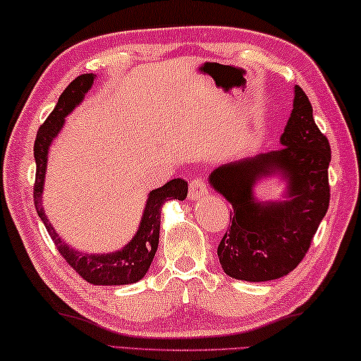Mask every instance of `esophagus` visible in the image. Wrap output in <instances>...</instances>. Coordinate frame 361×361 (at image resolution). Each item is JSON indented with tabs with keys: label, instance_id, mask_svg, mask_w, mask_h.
<instances>
[{
	"label": "esophagus",
	"instance_id": "esophagus-1",
	"mask_svg": "<svg viewBox=\"0 0 361 361\" xmlns=\"http://www.w3.org/2000/svg\"><path fill=\"white\" fill-rule=\"evenodd\" d=\"M206 193H207V187L201 177H197V179L190 180V184H188V200L192 201L200 200L201 197H204Z\"/></svg>",
	"mask_w": 361,
	"mask_h": 361
}]
</instances>
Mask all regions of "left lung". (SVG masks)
<instances>
[{"label":"left lung","mask_w":361,"mask_h":361,"mask_svg":"<svg viewBox=\"0 0 361 361\" xmlns=\"http://www.w3.org/2000/svg\"><path fill=\"white\" fill-rule=\"evenodd\" d=\"M279 150L220 164L209 184L231 204V226L217 255L226 274L247 282L287 276L305 258L330 204V142L315 125L312 106L295 85L293 109L281 135ZM279 176L282 200L255 197L257 181Z\"/></svg>","instance_id":"left-lung-1"}]
</instances>
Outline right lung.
I'll use <instances>...</instances> for the list:
<instances>
[{
    "mask_svg": "<svg viewBox=\"0 0 361 361\" xmlns=\"http://www.w3.org/2000/svg\"><path fill=\"white\" fill-rule=\"evenodd\" d=\"M94 79H97L94 74H82L75 78L60 94L55 109L50 112L46 122L37 130L35 141V204L37 216L41 217L60 255L82 279L93 283V286H126V283L141 281L149 271L152 260H154L158 249V238H160L161 206L169 200L184 201L187 198L188 185L184 179H173L163 187L152 190L149 193L147 203L144 206L136 235L120 250L109 252V254H87V252L73 249L71 245L63 241L52 224L49 222L42 207L49 149L65 125V118L74 111L75 106L82 103L85 93L92 88Z\"/></svg>",
    "mask_w": 361,
    "mask_h": 361,
    "instance_id": "right-lung-1",
    "label": "right lung"
}]
</instances>
